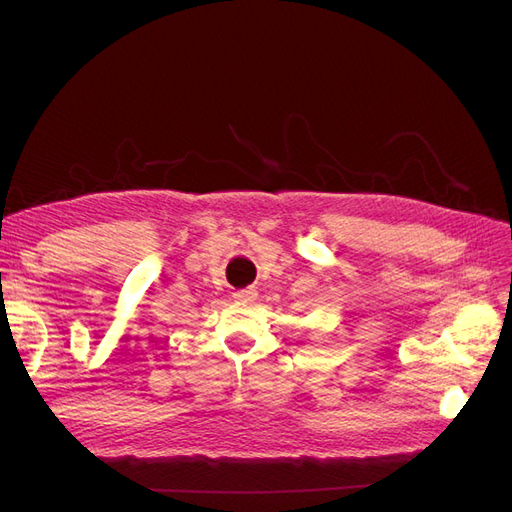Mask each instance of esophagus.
Segmentation results:
<instances>
[{"label":"esophagus","mask_w":512,"mask_h":512,"mask_svg":"<svg viewBox=\"0 0 512 512\" xmlns=\"http://www.w3.org/2000/svg\"><path fill=\"white\" fill-rule=\"evenodd\" d=\"M256 297H258V292H256L254 288H247V290L235 292V299H237L239 303H252Z\"/></svg>","instance_id":"esophagus-1"}]
</instances>
